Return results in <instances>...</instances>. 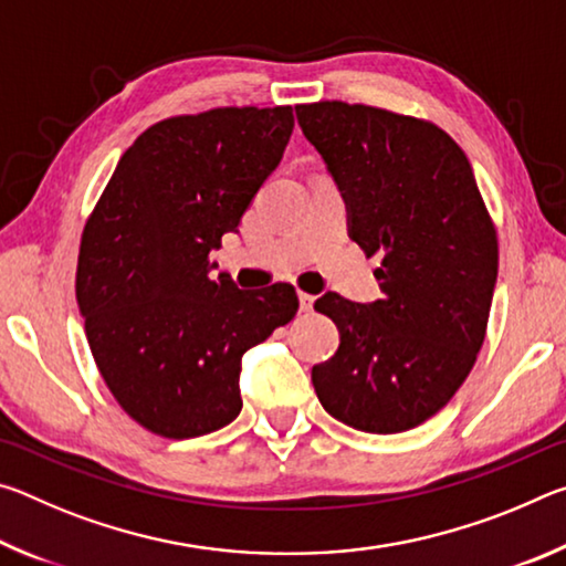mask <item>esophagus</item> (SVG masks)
<instances>
[{"instance_id":"34e87169","label":"esophagus","mask_w":566,"mask_h":566,"mask_svg":"<svg viewBox=\"0 0 566 566\" xmlns=\"http://www.w3.org/2000/svg\"><path fill=\"white\" fill-rule=\"evenodd\" d=\"M312 306H314V296L306 294V292H300V310L312 312Z\"/></svg>"}]
</instances>
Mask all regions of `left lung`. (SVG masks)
I'll return each instance as SVG.
<instances>
[{
    "label": "left lung",
    "instance_id": "obj_1",
    "mask_svg": "<svg viewBox=\"0 0 566 566\" xmlns=\"http://www.w3.org/2000/svg\"><path fill=\"white\" fill-rule=\"evenodd\" d=\"M349 212V237L385 300L327 292L314 310L339 329V349L312 385L334 419L397 434L434 417L482 349L500 264L496 229L462 147L437 124L367 104H296Z\"/></svg>",
    "mask_w": 566,
    "mask_h": 566
}]
</instances>
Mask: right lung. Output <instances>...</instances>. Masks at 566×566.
Returning <instances> with one entry per match:
<instances>
[{
	"label": "right lung",
	"mask_w": 566,
	"mask_h": 566,
	"mask_svg": "<svg viewBox=\"0 0 566 566\" xmlns=\"http://www.w3.org/2000/svg\"><path fill=\"white\" fill-rule=\"evenodd\" d=\"M292 107L179 114L124 151L82 232L76 302L102 379L167 439L202 437L242 411V354L294 319L292 284L237 290L209 276L284 155Z\"/></svg>",
	"instance_id": "add662e5"
}]
</instances>
